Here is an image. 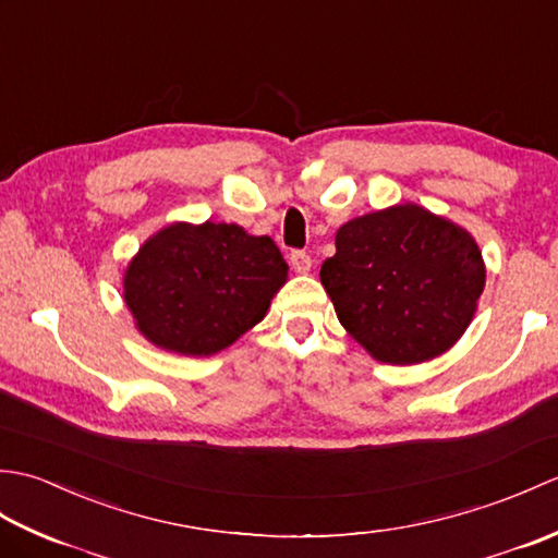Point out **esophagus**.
Masks as SVG:
<instances>
[{"label": "esophagus", "mask_w": 558, "mask_h": 558, "mask_svg": "<svg viewBox=\"0 0 558 558\" xmlns=\"http://www.w3.org/2000/svg\"><path fill=\"white\" fill-rule=\"evenodd\" d=\"M290 266L294 272H310L312 270V256L306 252H292L290 254Z\"/></svg>", "instance_id": "obj_1"}]
</instances>
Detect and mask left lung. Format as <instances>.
Listing matches in <instances>:
<instances>
[{"mask_svg":"<svg viewBox=\"0 0 558 558\" xmlns=\"http://www.w3.org/2000/svg\"><path fill=\"white\" fill-rule=\"evenodd\" d=\"M318 278L342 328L376 362L410 366L462 338L487 266L462 225L408 201L340 225Z\"/></svg>","mask_w":558,"mask_h":558,"instance_id":"left-lung-1","label":"left lung"}]
</instances>
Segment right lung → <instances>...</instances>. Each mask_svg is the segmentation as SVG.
<instances>
[{"label":"right lung","mask_w":558,"mask_h":558,"mask_svg":"<svg viewBox=\"0 0 558 558\" xmlns=\"http://www.w3.org/2000/svg\"><path fill=\"white\" fill-rule=\"evenodd\" d=\"M288 264L266 234L234 222H172L138 246L124 302L150 345L184 357L230 348L268 314Z\"/></svg>","instance_id":"obj_1"}]
</instances>
